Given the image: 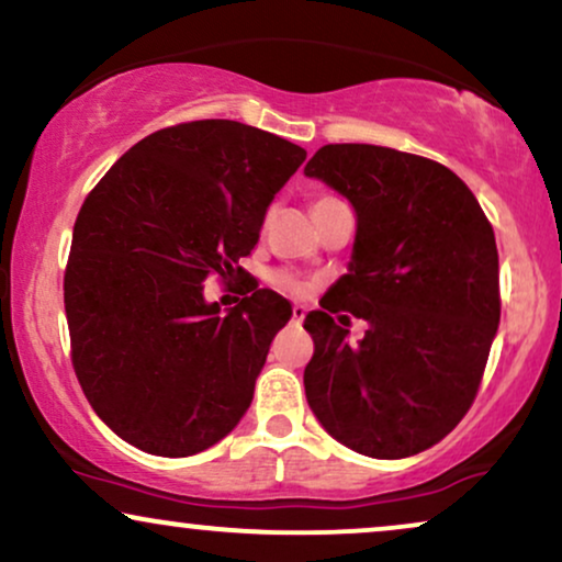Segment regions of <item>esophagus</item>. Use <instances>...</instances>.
Wrapping results in <instances>:
<instances>
[{"label":"esophagus","instance_id":"obj_1","mask_svg":"<svg viewBox=\"0 0 562 562\" xmlns=\"http://www.w3.org/2000/svg\"><path fill=\"white\" fill-rule=\"evenodd\" d=\"M303 318H305V305H303V303H295V305H293V322L301 324Z\"/></svg>","mask_w":562,"mask_h":562}]
</instances>
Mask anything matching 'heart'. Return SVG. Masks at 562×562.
<instances>
[{"mask_svg":"<svg viewBox=\"0 0 562 562\" xmlns=\"http://www.w3.org/2000/svg\"><path fill=\"white\" fill-rule=\"evenodd\" d=\"M331 204H342V202H339V199H334V196H322V199H316L314 210L331 207ZM272 282H274V288H280L282 293H290V295H297V293H303V290H305V282L301 280V277H295L293 272H274Z\"/></svg>","mask_w":562,"mask_h":562,"instance_id":"obj_1","label":"heart"}]
</instances>
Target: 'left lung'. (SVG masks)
<instances>
[{
	"instance_id": "8db88e82",
	"label": "left lung",
	"mask_w": 562,
	"mask_h": 562,
	"mask_svg": "<svg viewBox=\"0 0 562 562\" xmlns=\"http://www.w3.org/2000/svg\"><path fill=\"white\" fill-rule=\"evenodd\" d=\"M352 204V259L305 316V400L324 430L373 459L415 457L472 407L501 322L498 248L453 170L379 145H324L305 166ZM369 322L358 346L333 322Z\"/></svg>"
}]
</instances>
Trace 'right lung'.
<instances>
[{
  "label": "right lung",
  "mask_w": 562,
  "mask_h": 562,
  "mask_svg": "<svg viewBox=\"0 0 562 562\" xmlns=\"http://www.w3.org/2000/svg\"><path fill=\"white\" fill-rule=\"evenodd\" d=\"M303 147L231 119L168 126L113 162L77 215L64 272L72 366L95 415L155 457H191L246 415L293 316L251 285L225 316L204 280L257 246Z\"/></svg>",
  "instance_id": "obj_1"
}]
</instances>
